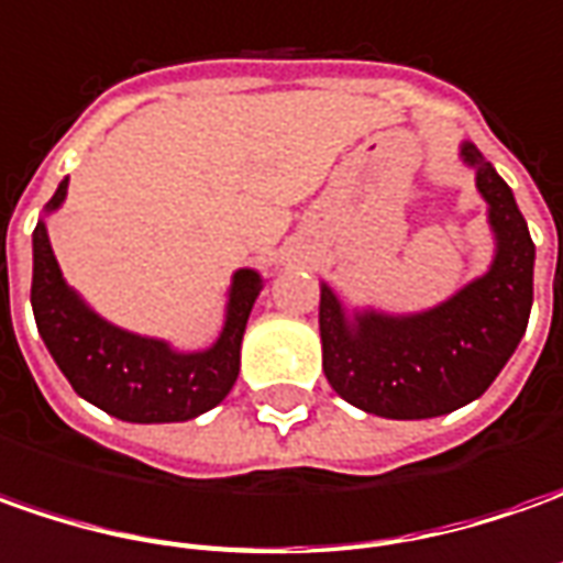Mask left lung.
<instances>
[{
	"label": "left lung",
	"mask_w": 563,
	"mask_h": 563,
	"mask_svg": "<svg viewBox=\"0 0 563 563\" xmlns=\"http://www.w3.org/2000/svg\"><path fill=\"white\" fill-rule=\"evenodd\" d=\"M461 155L476 167V189L489 202L495 262L433 311L386 318L361 311L345 318L330 286H320L323 374L349 405L389 420H423L479 398L508 364L533 308V258L527 221L476 146Z\"/></svg>",
	"instance_id": "1"
}]
</instances>
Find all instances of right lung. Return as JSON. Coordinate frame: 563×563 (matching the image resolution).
I'll return each mask as SVG.
<instances>
[{
    "label": "right lung",
    "instance_id": "add662e5",
    "mask_svg": "<svg viewBox=\"0 0 563 563\" xmlns=\"http://www.w3.org/2000/svg\"><path fill=\"white\" fill-rule=\"evenodd\" d=\"M68 180L55 189L49 211L65 202ZM262 292L255 271H236L221 340L208 352H174L167 342L133 336L92 314L62 280L46 223L33 230L30 305L40 336L77 396L130 423H174L211 411L240 377V342L249 311Z\"/></svg>",
    "mask_w": 563,
    "mask_h": 563
}]
</instances>
